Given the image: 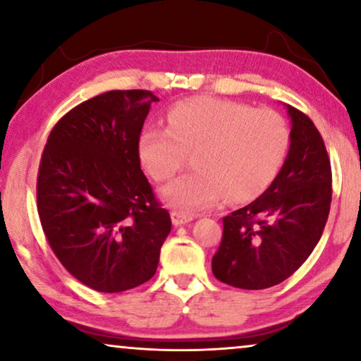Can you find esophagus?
Masks as SVG:
<instances>
[{
    "label": "esophagus",
    "mask_w": 361,
    "mask_h": 361,
    "mask_svg": "<svg viewBox=\"0 0 361 361\" xmlns=\"http://www.w3.org/2000/svg\"><path fill=\"white\" fill-rule=\"evenodd\" d=\"M171 219H172V224H174L176 226H179V225L189 224V221L194 220V216L189 215V214H184V212L174 210V212H172V214H171Z\"/></svg>",
    "instance_id": "obj_1"
}]
</instances>
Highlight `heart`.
Segmentation results:
<instances>
[{
    "instance_id": "obj_1",
    "label": "heart",
    "mask_w": 361,
    "mask_h": 361,
    "mask_svg": "<svg viewBox=\"0 0 361 361\" xmlns=\"http://www.w3.org/2000/svg\"><path fill=\"white\" fill-rule=\"evenodd\" d=\"M167 130L146 128L137 156L156 182L169 180L194 154L195 171L162 189V199L187 214L221 197L246 202L263 194L279 174L290 146V131L276 111L245 103L197 97L167 111Z\"/></svg>"
}]
</instances>
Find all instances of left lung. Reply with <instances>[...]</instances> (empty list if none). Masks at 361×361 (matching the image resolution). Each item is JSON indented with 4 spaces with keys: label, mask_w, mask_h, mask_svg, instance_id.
Listing matches in <instances>:
<instances>
[{
    "label": "left lung",
    "mask_w": 361,
    "mask_h": 361,
    "mask_svg": "<svg viewBox=\"0 0 361 361\" xmlns=\"http://www.w3.org/2000/svg\"><path fill=\"white\" fill-rule=\"evenodd\" d=\"M290 146L279 174L258 199L224 219L212 258L221 283L266 289L288 279L309 258L327 224L332 169L312 120L288 105Z\"/></svg>",
    "instance_id": "8db88e82"
}]
</instances>
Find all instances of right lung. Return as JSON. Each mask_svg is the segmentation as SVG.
I'll use <instances>...</instances> for the list:
<instances>
[{
    "instance_id": "add662e5",
    "label": "right lung",
    "mask_w": 361,
    "mask_h": 361,
    "mask_svg": "<svg viewBox=\"0 0 361 361\" xmlns=\"http://www.w3.org/2000/svg\"><path fill=\"white\" fill-rule=\"evenodd\" d=\"M149 90H111L72 108L52 128L37 174V212L54 255L98 293L154 276L169 212L141 171L137 140Z\"/></svg>"
}]
</instances>
